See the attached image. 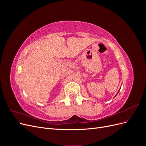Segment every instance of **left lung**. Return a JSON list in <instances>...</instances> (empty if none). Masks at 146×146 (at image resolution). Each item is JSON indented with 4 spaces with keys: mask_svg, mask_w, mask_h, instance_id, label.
Instances as JSON below:
<instances>
[{
    "mask_svg": "<svg viewBox=\"0 0 146 146\" xmlns=\"http://www.w3.org/2000/svg\"><path fill=\"white\" fill-rule=\"evenodd\" d=\"M119 92V91H118V92ZM118 92H117V93H118ZM117 94H116V95H117Z\"/></svg>",
    "mask_w": 146,
    "mask_h": 146,
    "instance_id": "obj_1",
    "label": "left lung"
}]
</instances>
